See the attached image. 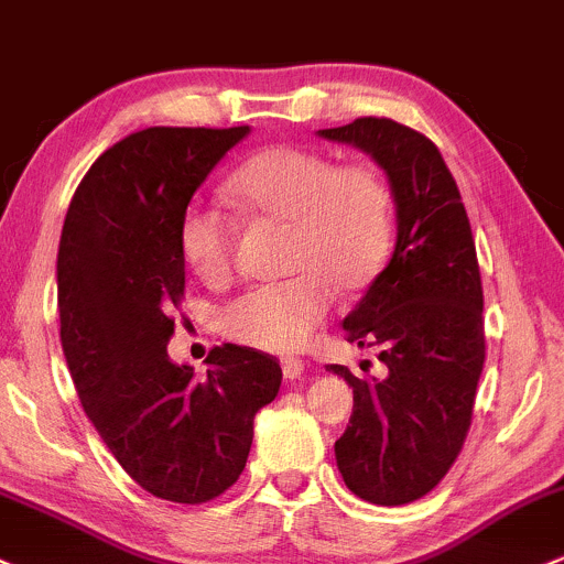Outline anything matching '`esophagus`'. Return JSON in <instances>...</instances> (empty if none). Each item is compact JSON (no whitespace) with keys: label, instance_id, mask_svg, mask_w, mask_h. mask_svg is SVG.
Returning a JSON list of instances; mask_svg holds the SVG:
<instances>
[{"label":"esophagus","instance_id":"1","mask_svg":"<svg viewBox=\"0 0 564 564\" xmlns=\"http://www.w3.org/2000/svg\"><path fill=\"white\" fill-rule=\"evenodd\" d=\"M281 367H283V377H286V380H300L302 372H305V361H302V358H294V356L283 358Z\"/></svg>","mask_w":564,"mask_h":564}]
</instances>
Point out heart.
I'll return each instance as SVG.
<instances>
[{"label": "heart", "instance_id": "b5f03b06", "mask_svg": "<svg viewBox=\"0 0 564 564\" xmlns=\"http://www.w3.org/2000/svg\"><path fill=\"white\" fill-rule=\"evenodd\" d=\"M230 192L259 219L292 225L286 268L294 275L227 302L221 332L257 350H300L324 324L334 296L364 292L386 264L391 189L372 165H339L307 147H270L232 173ZM178 249L203 281H225L235 259V221L206 203H189L178 219Z\"/></svg>", "mask_w": 564, "mask_h": 564}]
</instances>
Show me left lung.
<instances>
[{"instance_id":"left-lung-1","label":"left lung","mask_w":564,"mask_h":564,"mask_svg":"<svg viewBox=\"0 0 564 564\" xmlns=\"http://www.w3.org/2000/svg\"><path fill=\"white\" fill-rule=\"evenodd\" d=\"M318 133L367 152L391 184L393 257L343 321L348 343L380 350L382 375L326 369L352 388L350 423L334 442L345 485L369 503L404 506L444 479L471 429L485 367L471 225L442 152L423 133L388 117Z\"/></svg>"}]
</instances>
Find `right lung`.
<instances>
[{"instance_id": "obj_1", "label": "right lung", "mask_w": 564, "mask_h": 564, "mask_svg": "<svg viewBox=\"0 0 564 564\" xmlns=\"http://www.w3.org/2000/svg\"><path fill=\"white\" fill-rule=\"evenodd\" d=\"M246 133L126 135L85 173L61 232V345L79 404L135 485L173 503H208L238 481L253 417L283 377L270 352L227 343L197 380L165 350L184 300L178 219Z\"/></svg>"}]
</instances>
